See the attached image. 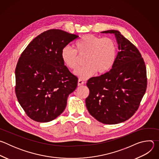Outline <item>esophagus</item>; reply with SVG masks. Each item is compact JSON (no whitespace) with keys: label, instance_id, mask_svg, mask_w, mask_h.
Wrapping results in <instances>:
<instances>
[{"label":"esophagus","instance_id":"1","mask_svg":"<svg viewBox=\"0 0 159 159\" xmlns=\"http://www.w3.org/2000/svg\"><path fill=\"white\" fill-rule=\"evenodd\" d=\"M84 84V82L82 79H79L78 80V85H79V86L82 85H83Z\"/></svg>","mask_w":159,"mask_h":159}]
</instances>
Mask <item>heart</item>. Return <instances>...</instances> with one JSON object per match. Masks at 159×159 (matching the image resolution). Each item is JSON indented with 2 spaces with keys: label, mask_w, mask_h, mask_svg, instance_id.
Masks as SVG:
<instances>
[{
  "label": "heart",
  "mask_w": 159,
  "mask_h": 159,
  "mask_svg": "<svg viewBox=\"0 0 159 159\" xmlns=\"http://www.w3.org/2000/svg\"><path fill=\"white\" fill-rule=\"evenodd\" d=\"M117 53L115 42L109 38H102L93 34H85L75 44V50L66 46L61 51L65 65L75 70L79 66V57H85L84 66L74 72L77 77L86 79L94 75L107 72L114 65Z\"/></svg>",
  "instance_id": "b5f03b06"
}]
</instances>
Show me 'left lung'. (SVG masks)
I'll list each match as a JSON object with an SVG mask.
<instances>
[{"instance_id":"1","label":"left lung","mask_w":159,"mask_h":159,"mask_svg":"<svg viewBox=\"0 0 159 159\" xmlns=\"http://www.w3.org/2000/svg\"><path fill=\"white\" fill-rule=\"evenodd\" d=\"M102 33L115 34L119 52L109 72L87 81L85 104L98 121L114 125L128 120L139 109L147 89V70L139 50L120 31Z\"/></svg>"}]
</instances>
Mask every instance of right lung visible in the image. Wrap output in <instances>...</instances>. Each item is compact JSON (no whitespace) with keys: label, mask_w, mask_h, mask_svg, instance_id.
<instances>
[{"label":"right lung","mask_w":159,"mask_h":159,"mask_svg":"<svg viewBox=\"0 0 159 159\" xmlns=\"http://www.w3.org/2000/svg\"><path fill=\"white\" fill-rule=\"evenodd\" d=\"M78 38L61 30H50L33 39L21 53L15 70V92L20 106L33 120L46 123L55 120L77 88L78 78L64 65L61 51Z\"/></svg>","instance_id":"1"}]
</instances>
